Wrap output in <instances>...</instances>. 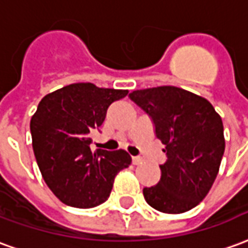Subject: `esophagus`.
<instances>
[{
	"label": "esophagus",
	"instance_id": "obj_1",
	"mask_svg": "<svg viewBox=\"0 0 248 248\" xmlns=\"http://www.w3.org/2000/svg\"><path fill=\"white\" fill-rule=\"evenodd\" d=\"M142 162H143V158H142V156H133V163H134V165H140Z\"/></svg>",
	"mask_w": 248,
	"mask_h": 248
}]
</instances>
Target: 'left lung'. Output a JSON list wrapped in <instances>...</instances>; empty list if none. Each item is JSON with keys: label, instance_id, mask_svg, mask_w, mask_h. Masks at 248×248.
<instances>
[{"label": "left lung", "instance_id": "8db88e82", "mask_svg": "<svg viewBox=\"0 0 248 248\" xmlns=\"http://www.w3.org/2000/svg\"><path fill=\"white\" fill-rule=\"evenodd\" d=\"M129 98L150 117L167 156L159 165V182L143 188L146 202L166 214L191 210L218 175L224 153L222 118L207 99L179 87L135 90Z\"/></svg>", "mask_w": 248, "mask_h": 248}]
</instances>
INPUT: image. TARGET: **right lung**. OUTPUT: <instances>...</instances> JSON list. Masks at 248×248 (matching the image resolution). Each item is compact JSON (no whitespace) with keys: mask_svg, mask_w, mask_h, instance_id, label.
<instances>
[{"mask_svg":"<svg viewBox=\"0 0 248 248\" xmlns=\"http://www.w3.org/2000/svg\"><path fill=\"white\" fill-rule=\"evenodd\" d=\"M127 93L73 83L42 98L30 121L33 151L44 181L62 203L90 208L106 202L117 172L131 163L124 150L90 149L108 106Z\"/></svg>","mask_w":248,"mask_h":248,"instance_id":"1","label":"right lung"}]
</instances>
